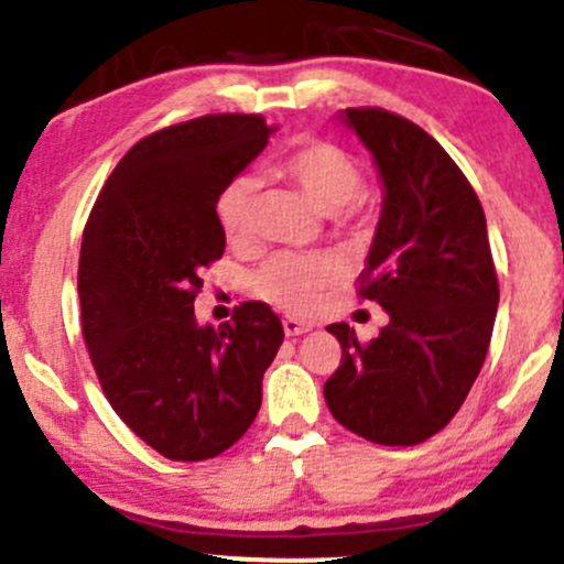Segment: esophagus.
<instances>
[{
    "label": "esophagus",
    "instance_id": "esophagus-1",
    "mask_svg": "<svg viewBox=\"0 0 564 564\" xmlns=\"http://www.w3.org/2000/svg\"><path fill=\"white\" fill-rule=\"evenodd\" d=\"M311 329H313L311 324L300 322V318H292V316H286V318H283V332H286V337H297V335H305V332H311Z\"/></svg>",
    "mask_w": 564,
    "mask_h": 564
}]
</instances>
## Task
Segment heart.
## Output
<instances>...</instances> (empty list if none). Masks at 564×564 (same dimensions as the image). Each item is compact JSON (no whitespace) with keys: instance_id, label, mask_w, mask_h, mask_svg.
<instances>
[{"instance_id":"obj_1","label":"heart","mask_w":564,"mask_h":564,"mask_svg":"<svg viewBox=\"0 0 564 564\" xmlns=\"http://www.w3.org/2000/svg\"><path fill=\"white\" fill-rule=\"evenodd\" d=\"M278 173L297 183L300 192L322 213H340L361 194L365 173L359 162L343 148L329 142H307L289 153ZM257 192L253 177H235L216 199V218L229 246L251 240L257 221ZM340 283V267L329 257H297L278 253L253 278V286L267 302L294 316H307L322 305L327 292Z\"/></svg>"}]
</instances>
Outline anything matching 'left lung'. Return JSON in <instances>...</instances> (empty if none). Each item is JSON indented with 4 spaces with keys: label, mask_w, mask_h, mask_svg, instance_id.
<instances>
[{
    "label": "left lung",
    "mask_w": 564,
    "mask_h": 564,
    "mask_svg": "<svg viewBox=\"0 0 564 564\" xmlns=\"http://www.w3.org/2000/svg\"><path fill=\"white\" fill-rule=\"evenodd\" d=\"M337 118L370 151L383 188L359 292L389 324L370 343L329 324L343 359L324 400L365 441L413 446L452 422L489 351L500 289L486 216L462 170L416 123L378 108Z\"/></svg>",
    "instance_id": "left-lung-1"
}]
</instances>
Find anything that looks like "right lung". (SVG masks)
I'll return each mask as SVG.
<instances>
[{
    "mask_svg": "<svg viewBox=\"0 0 564 564\" xmlns=\"http://www.w3.org/2000/svg\"><path fill=\"white\" fill-rule=\"evenodd\" d=\"M275 129L227 112L153 132L112 170L83 232L78 294L94 370L112 411L167 459H210L246 435L283 343L264 302H242L221 327L194 316L199 272L227 246L218 194Z\"/></svg>",
    "mask_w": 564,
    "mask_h": 564,
    "instance_id": "right-lung-1",
    "label": "right lung"
}]
</instances>
